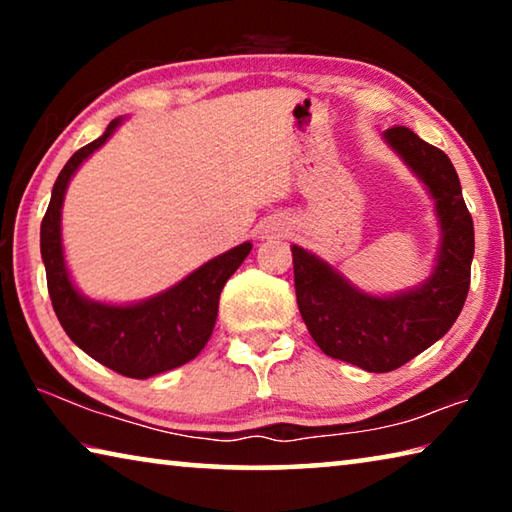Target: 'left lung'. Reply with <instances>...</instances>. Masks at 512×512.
<instances>
[{
  "mask_svg": "<svg viewBox=\"0 0 512 512\" xmlns=\"http://www.w3.org/2000/svg\"><path fill=\"white\" fill-rule=\"evenodd\" d=\"M384 142L420 180L438 219V250L427 280L375 296L311 250L291 246L300 316L327 357L368 372H391L449 332L465 305L474 257V223L452 160L404 126Z\"/></svg>",
  "mask_w": 512,
  "mask_h": 512,
  "instance_id": "8db88e82",
  "label": "left lung"
}]
</instances>
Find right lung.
Listing matches in <instances>:
<instances>
[{"label": "right lung", "mask_w": 512, "mask_h": 512, "mask_svg": "<svg viewBox=\"0 0 512 512\" xmlns=\"http://www.w3.org/2000/svg\"><path fill=\"white\" fill-rule=\"evenodd\" d=\"M124 124L112 119L106 133L85 144L58 173L45 219L40 225V253L47 271V289L60 325L94 361L133 379H149L192 361L210 341L219 314V296L248 257L253 244L244 241L198 266L173 287L151 298L124 302L92 300L76 289L63 250V203L69 180L81 164L106 144Z\"/></svg>", "instance_id": "obj_1"}]
</instances>
